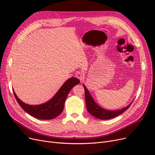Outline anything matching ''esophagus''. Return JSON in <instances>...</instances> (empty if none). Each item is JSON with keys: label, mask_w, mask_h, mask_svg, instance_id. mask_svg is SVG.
Returning a JSON list of instances; mask_svg holds the SVG:
<instances>
[{"label": "esophagus", "mask_w": 155, "mask_h": 155, "mask_svg": "<svg viewBox=\"0 0 155 155\" xmlns=\"http://www.w3.org/2000/svg\"><path fill=\"white\" fill-rule=\"evenodd\" d=\"M75 77L78 78L81 82H82V81L84 79V77H85L84 73L81 71H77L75 73Z\"/></svg>", "instance_id": "obj_1"}]
</instances>
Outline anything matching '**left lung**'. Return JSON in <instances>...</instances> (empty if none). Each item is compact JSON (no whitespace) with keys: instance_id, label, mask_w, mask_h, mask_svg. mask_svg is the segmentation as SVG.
Returning a JSON list of instances; mask_svg holds the SVG:
<instances>
[{"instance_id":"8db88e82","label":"left lung","mask_w":155,"mask_h":155,"mask_svg":"<svg viewBox=\"0 0 155 155\" xmlns=\"http://www.w3.org/2000/svg\"><path fill=\"white\" fill-rule=\"evenodd\" d=\"M83 86L85 89V102H86V106H87V110L91 115H92L94 117L99 119L107 120V119L114 118L117 116L120 115V114L124 112L126 110H127L130 107V105H131L133 102L132 101V102L131 104H129L127 106L121 109L114 110L105 109L103 107H101L100 105H99L95 102L93 97H92L91 93L89 92L86 86L84 84H83Z\"/></svg>"}]
</instances>
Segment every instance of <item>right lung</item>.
<instances>
[{
  "mask_svg": "<svg viewBox=\"0 0 155 155\" xmlns=\"http://www.w3.org/2000/svg\"><path fill=\"white\" fill-rule=\"evenodd\" d=\"M79 79L71 77L60 88L54 95L48 101L38 105H29L19 99L13 91L16 101L22 109L31 116L39 119L50 120L58 116L62 112L65 100L71 88L80 84Z\"/></svg>",
  "mask_w": 155,
  "mask_h": 155,
  "instance_id": "obj_1",
  "label": "right lung"
}]
</instances>
